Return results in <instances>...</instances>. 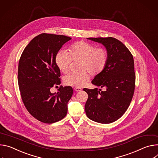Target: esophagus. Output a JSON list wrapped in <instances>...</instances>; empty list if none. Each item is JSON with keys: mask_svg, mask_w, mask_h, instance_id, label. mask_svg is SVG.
I'll use <instances>...</instances> for the list:
<instances>
[{"mask_svg": "<svg viewBox=\"0 0 158 158\" xmlns=\"http://www.w3.org/2000/svg\"><path fill=\"white\" fill-rule=\"evenodd\" d=\"M74 90L76 91V92H80V91H81V89L80 88V87H75L74 88Z\"/></svg>", "mask_w": 158, "mask_h": 158, "instance_id": "esophagus-1", "label": "esophagus"}]
</instances>
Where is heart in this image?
<instances>
[{"label": "heart", "mask_w": 158, "mask_h": 158, "mask_svg": "<svg viewBox=\"0 0 158 158\" xmlns=\"http://www.w3.org/2000/svg\"><path fill=\"white\" fill-rule=\"evenodd\" d=\"M72 61H80L78 69L81 71L69 73L64 77L63 81L68 86L80 87L89 80V73L97 76L103 71L109 61V53L103 47H97L86 41H77L70 45L67 51H59L55 56V63L63 73L69 71Z\"/></svg>", "instance_id": "obj_1"}]
</instances>
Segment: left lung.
<instances>
[{
  "instance_id": "8db88e82",
  "label": "left lung",
  "mask_w": 158,
  "mask_h": 158,
  "mask_svg": "<svg viewBox=\"0 0 158 158\" xmlns=\"http://www.w3.org/2000/svg\"><path fill=\"white\" fill-rule=\"evenodd\" d=\"M102 43L109 53V61L103 71L92 83L98 89H83L88 94L85 109L90 119L101 124H110L120 118L132 99L135 82L133 56L119 40L112 38H89Z\"/></svg>"
}]
</instances>
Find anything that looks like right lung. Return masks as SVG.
Wrapping results in <instances>:
<instances>
[{"label": "right lung", "instance_id": "add662e5", "mask_svg": "<svg viewBox=\"0 0 158 158\" xmlns=\"http://www.w3.org/2000/svg\"><path fill=\"white\" fill-rule=\"evenodd\" d=\"M71 39L63 35L41 34L27 45L19 61L17 80L23 102L29 113L43 123H54L67 114L72 87L61 85L56 94L51 93L50 89L61 83L56 55Z\"/></svg>", "mask_w": 158, "mask_h": 158}]
</instances>
